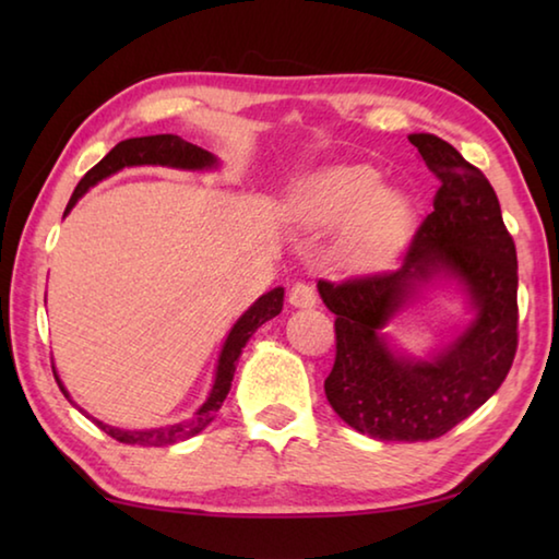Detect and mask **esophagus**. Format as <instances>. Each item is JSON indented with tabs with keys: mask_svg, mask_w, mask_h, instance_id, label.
<instances>
[{
	"mask_svg": "<svg viewBox=\"0 0 559 559\" xmlns=\"http://www.w3.org/2000/svg\"><path fill=\"white\" fill-rule=\"evenodd\" d=\"M288 302L293 308H316L318 296L316 290L308 286V283H296L288 293Z\"/></svg>",
	"mask_w": 559,
	"mask_h": 559,
	"instance_id": "1",
	"label": "esophagus"
}]
</instances>
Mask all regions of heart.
Returning a JSON list of instances; mask_svg holds the SVG:
<instances>
[{
	"label": "heart",
	"instance_id": "b5f03b06",
	"mask_svg": "<svg viewBox=\"0 0 559 559\" xmlns=\"http://www.w3.org/2000/svg\"><path fill=\"white\" fill-rule=\"evenodd\" d=\"M288 214L302 231L337 226L335 259L349 269H370L392 257L409 231L412 202L400 189L382 187V175L370 165H335L293 194Z\"/></svg>",
	"mask_w": 559,
	"mask_h": 559
}]
</instances>
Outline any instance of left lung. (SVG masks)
<instances>
[{
    "label": "left lung",
    "instance_id": "8db88e82",
    "mask_svg": "<svg viewBox=\"0 0 559 559\" xmlns=\"http://www.w3.org/2000/svg\"><path fill=\"white\" fill-rule=\"evenodd\" d=\"M409 143L441 182L409 251L394 271L320 281L318 293L337 316L330 406L365 437L412 443L443 437L503 384L518 347V257L486 175L431 132ZM433 282L456 285L472 318L449 346L416 358L383 330Z\"/></svg>",
    "mask_w": 559,
    "mask_h": 559
}]
</instances>
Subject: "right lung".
Wrapping results in <instances>:
<instances>
[{
    "label": "right lung",
    "instance_id": "add662e5",
    "mask_svg": "<svg viewBox=\"0 0 559 559\" xmlns=\"http://www.w3.org/2000/svg\"><path fill=\"white\" fill-rule=\"evenodd\" d=\"M143 165H159V167H173V169H189V173H204V169L219 167V159H216L212 153H206V150L187 143V140H182L179 135H145V138L122 140V143L112 147L96 167H91L88 173L83 175L79 187L73 189L63 216H69L75 202H79L91 187H96L106 177L120 173V169L143 167ZM281 310H283V288L278 286L269 293H263V296L253 302V306L246 310L239 320H236L234 328L229 330V335H226V340H224L219 359H216L212 392H210V396H206L200 409L194 412L192 419H187V421L167 424V427H155V429H138V431L110 427V424H103L100 419H96V416L83 412L81 406L71 400V394L63 386L61 377L56 374V367H53V377H56V382H59L61 392L66 394V400H69L73 406H79V409L86 414L88 419H93V424H98V427L106 431L108 437H112L120 443H138V447H167V443L192 439V437H197V433L210 427L216 412L222 409L226 394H229V390H231L236 362H239L243 345L249 343V337L257 333V330L266 323V320L276 318Z\"/></svg>",
    "mask_w": 559,
    "mask_h": 559
}]
</instances>
